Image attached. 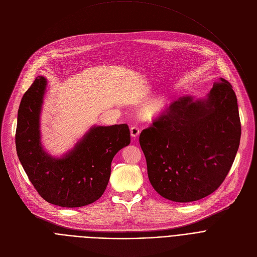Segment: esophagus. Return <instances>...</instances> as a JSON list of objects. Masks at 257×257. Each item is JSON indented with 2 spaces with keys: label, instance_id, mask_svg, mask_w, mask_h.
I'll return each mask as SVG.
<instances>
[{
  "label": "esophagus",
  "instance_id": "esophagus-1",
  "mask_svg": "<svg viewBox=\"0 0 257 257\" xmlns=\"http://www.w3.org/2000/svg\"><path fill=\"white\" fill-rule=\"evenodd\" d=\"M139 135H140V130L137 126H132L131 127V136H132V138L136 139Z\"/></svg>",
  "mask_w": 257,
  "mask_h": 257
}]
</instances>
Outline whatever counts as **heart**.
<instances>
[{
  "label": "heart",
  "mask_w": 257,
  "mask_h": 257,
  "mask_svg": "<svg viewBox=\"0 0 257 257\" xmlns=\"http://www.w3.org/2000/svg\"><path fill=\"white\" fill-rule=\"evenodd\" d=\"M170 104V100L166 95H158L149 99L143 104L140 109L141 117L151 121L161 116L162 114L167 110Z\"/></svg>",
  "instance_id": "obj_1"
}]
</instances>
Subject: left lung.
I'll return each mask as SVG.
<instances>
[{"label":"left lung","instance_id":"8db88e82","mask_svg":"<svg viewBox=\"0 0 257 257\" xmlns=\"http://www.w3.org/2000/svg\"><path fill=\"white\" fill-rule=\"evenodd\" d=\"M241 138L237 97L220 78L200 99L186 95L140 135L154 190L187 203L213 193L229 174Z\"/></svg>","mask_w":257,"mask_h":257}]
</instances>
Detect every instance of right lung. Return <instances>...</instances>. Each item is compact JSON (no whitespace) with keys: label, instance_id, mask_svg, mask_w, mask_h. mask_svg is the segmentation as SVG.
I'll return each mask as SVG.
<instances>
[{"label":"right lung","instance_id":"obj_1","mask_svg":"<svg viewBox=\"0 0 257 257\" xmlns=\"http://www.w3.org/2000/svg\"><path fill=\"white\" fill-rule=\"evenodd\" d=\"M47 78L38 76L23 95L17 116L16 151L39 194L51 204L80 207L103 195L115 154L131 143L127 124L93 125L74 147L60 157L42 144L41 113Z\"/></svg>","mask_w":257,"mask_h":257}]
</instances>
